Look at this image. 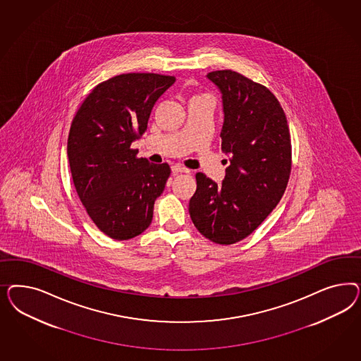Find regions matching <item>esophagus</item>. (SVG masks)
I'll use <instances>...</instances> for the list:
<instances>
[{"label":"esophagus","instance_id":"esophagus-1","mask_svg":"<svg viewBox=\"0 0 361 361\" xmlns=\"http://www.w3.org/2000/svg\"><path fill=\"white\" fill-rule=\"evenodd\" d=\"M172 173L177 175V173H189V169L183 166V165L176 164L172 166Z\"/></svg>","mask_w":361,"mask_h":361}]
</instances>
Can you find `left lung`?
Instances as JSON below:
<instances>
[{
  "label": "left lung",
  "instance_id": "8db88e82",
  "mask_svg": "<svg viewBox=\"0 0 361 361\" xmlns=\"http://www.w3.org/2000/svg\"><path fill=\"white\" fill-rule=\"evenodd\" d=\"M207 78L222 95L221 148L230 165L221 184L197 173L189 214L204 237L231 245L250 235L283 196L291 172L290 131L270 90L231 70Z\"/></svg>",
  "mask_w": 361,
  "mask_h": 361
}]
</instances>
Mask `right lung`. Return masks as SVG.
Wrapping results in <instances>:
<instances>
[{
	"label": "right lung",
	"instance_id": "add662e5",
	"mask_svg": "<svg viewBox=\"0 0 361 361\" xmlns=\"http://www.w3.org/2000/svg\"><path fill=\"white\" fill-rule=\"evenodd\" d=\"M175 77L131 73L94 88L73 119L67 156L78 196L100 231L131 240L147 229L169 165L137 159L131 144L147 130L154 103Z\"/></svg>",
	"mask_w": 361,
	"mask_h": 361
}]
</instances>
